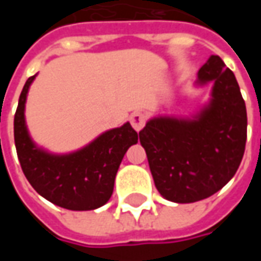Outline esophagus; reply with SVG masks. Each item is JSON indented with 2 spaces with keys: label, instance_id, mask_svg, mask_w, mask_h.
Here are the masks:
<instances>
[{
  "label": "esophagus",
  "instance_id": "esophagus-1",
  "mask_svg": "<svg viewBox=\"0 0 261 261\" xmlns=\"http://www.w3.org/2000/svg\"><path fill=\"white\" fill-rule=\"evenodd\" d=\"M130 121H131V125L134 127V130L136 131H140L145 125L147 123V116L141 112H136V113L131 114L130 117Z\"/></svg>",
  "mask_w": 261,
  "mask_h": 261
}]
</instances>
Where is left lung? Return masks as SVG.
Here are the masks:
<instances>
[{
    "label": "left lung",
    "mask_w": 261,
    "mask_h": 261,
    "mask_svg": "<svg viewBox=\"0 0 261 261\" xmlns=\"http://www.w3.org/2000/svg\"><path fill=\"white\" fill-rule=\"evenodd\" d=\"M213 82L211 100L192 119L153 117L140 131L155 186L166 200L194 202L233 177L245 153L246 105L235 75L219 56L198 71L197 84Z\"/></svg>",
    "instance_id": "1"
}]
</instances>
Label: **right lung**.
Listing matches in <instances>:
<instances>
[{
	"instance_id": "1",
	"label": "right lung",
	"mask_w": 261,
	"mask_h": 261,
	"mask_svg": "<svg viewBox=\"0 0 261 261\" xmlns=\"http://www.w3.org/2000/svg\"><path fill=\"white\" fill-rule=\"evenodd\" d=\"M35 78L36 75L26 81L14 119L15 147L26 179L40 196L59 207L72 211L102 207L112 197L124 153L138 141L137 131L125 123L67 155H54L36 147L25 123L26 96Z\"/></svg>"
}]
</instances>
